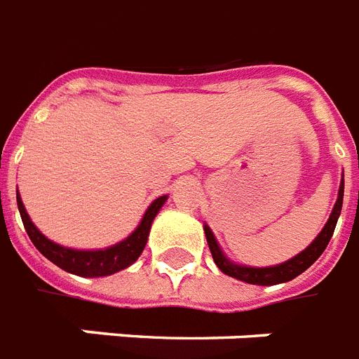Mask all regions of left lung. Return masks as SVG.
Instances as JSON below:
<instances>
[{
	"mask_svg": "<svg viewBox=\"0 0 359 359\" xmlns=\"http://www.w3.org/2000/svg\"><path fill=\"white\" fill-rule=\"evenodd\" d=\"M343 191H345V182L341 180L339 193H337V202H335L334 209H332V215H330L328 222L325 224L323 231H320L311 245L302 250L298 256L291 257L285 263H280L276 266H245V265H235L233 261H229L228 257L222 254L219 243L215 239L213 231L209 229L208 224H203V231H205V239H208L209 250H211V256L213 261L217 263L220 271L228 274L231 278H237L241 282L252 283V285H276V283L291 282L298 274H302L306 269L313 265L315 261L319 259L320 254L325 252V248L328 246L332 235H334L335 224H337V219L341 215V208H343Z\"/></svg>",
	"mask_w": 359,
	"mask_h": 359,
	"instance_id": "obj_1",
	"label": "left lung"
}]
</instances>
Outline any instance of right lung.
<instances>
[{
	"mask_svg": "<svg viewBox=\"0 0 359 359\" xmlns=\"http://www.w3.org/2000/svg\"><path fill=\"white\" fill-rule=\"evenodd\" d=\"M166 198L168 196L165 194V196H159L157 200H154L150 203V208L146 209L140 224L137 226V229H135L128 239L120 241V243L109 246L105 250H74V248H66V246L57 245V243H53V241H50L48 237L40 233L39 228L31 222L22 198L16 193L20 217H22L25 231L29 235L31 243L36 246V250L44 257H48L51 263L61 266L62 271L72 272V274L83 278L109 276V274L122 271V269L130 266L131 263L139 259V256L144 250L148 235H150L151 222L156 219V215L159 213V209L163 208V203L166 202Z\"/></svg>",
	"mask_w": 359,
	"mask_h": 359,
	"instance_id": "right-lung-1",
	"label": "right lung"
}]
</instances>
